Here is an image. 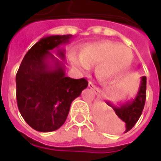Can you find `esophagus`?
Listing matches in <instances>:
<instances>
[{
    "label": "esophagus",
    "instance_id": "1",
    "mask_svg": "<svg viewBox=\"0 0 161 161\" xmlns=\"http://www.w3.org/2000/svg\"><path fill=\"white\" fill-rule=\"evenodd\" d=\"M89 87L91 88V89H92V90L94 91V92L96 93V94H98V93H99V90H98L97 88L96 87V86H95L94 84H92V83H91V82L89 83Z\"/></svg>",
    "mask_w": 161,
    "mask_h": 161
}]
</instances>
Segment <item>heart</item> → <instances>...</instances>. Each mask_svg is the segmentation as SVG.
<instances>
[{"label": "heart", "instance_id": "b5f03b06", "mask_svg": "<svg viewBox=\"0 0 161 161\" xmlns=\"http://www.w3.org/2000/svg\"><path fill=\"white\" fill-rule=\"evenodd\" d=\"M78 65L89 70L97 65L96 74L100 81L108 83L122 76L131 65L134 54L131 49L120 43L104 41L87 46L81 53Z\"/></svg>", "mask_w": 161, "mask_h": 161}]
</instances>
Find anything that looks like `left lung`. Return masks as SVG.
<instances>
[{"instance_id": "left-lung-1", "label": "left lung", "mask_w": 161, "mask_h": 161, "mask_svg": "<svg viewBox=\"0 0 161 161\" xmlns=\"http://www.w3.org/2000/svg\"><path fill=\"white\" fill-rule=\"evenodd\" d=\"M146 90H147V77H142L138 92L134 99L125 103H118L116 104L111 102H106L108 106H110L113 113L116 114L121 121L125 123V133L129 131L142 115V110L144 108L146 101Z\"/></svg>"}]
</instances>
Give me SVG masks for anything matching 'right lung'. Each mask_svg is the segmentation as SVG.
Segmentation results:
<instances>
[{
  "instance_id": "1",
  "label": "right lung",
  "mask_w": 161,
  "mask_h": 161,
  "mask_svg": "<svg viewBox=\"0 0 161 161\" xmlns=\"http://www.w3.org/2000/svg\"><path fill=\"white\" fill-rule=\"evenodd\" d=\"M72 35L42 38L27 52L16 74L18 108L26 123L40 132L55 131L62 126L71 103L87 88L84 78L73 79L65 75V58L61 45L70 42Z\"/></svg>"
}]
</instances>
